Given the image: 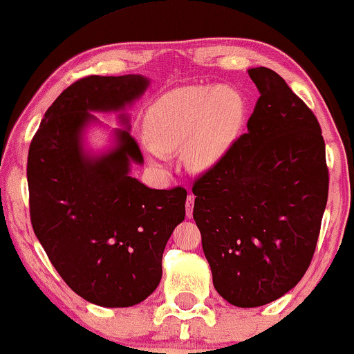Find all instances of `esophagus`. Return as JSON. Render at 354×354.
I'll use <instances>...</instances> for the list:
<instances>
[{
  "label": "esophagus",
  "instance_id": "esophagus-1",
  "mask_svg": "<svg viewBox=\"0 0 354 354\" xmlns=\"http://www.w3.org/2000/svg\"><path fill=\"white\" fill-rule=\"evenodd\" d=\"M194 203H195V195L189 194V197H187V202H185L187 218H192V216H194Z\"/></svg>",
  "mask_w": 354,
  "mask_h": 354
}]
</instances>
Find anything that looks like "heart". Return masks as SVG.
<instances>
[{
  "label": "heart",
  "mask_w": 354,
  "mask_h": 354,
  "mask_svg": "<svg viewBox=\"0 0 354 354\" xmlns=\"http://www.w3.org/2000/svg\"><path fill=\"white\" fill-rule=\"evenodd\" d=\"M244 118L241 95L225 86H189L169 91L152 104L146 116L157 162L164 152L184 149L192 170H207L223 157L236 138Z\"/></svg>",
  "instance_id": "obj_1"
}]
</instances>
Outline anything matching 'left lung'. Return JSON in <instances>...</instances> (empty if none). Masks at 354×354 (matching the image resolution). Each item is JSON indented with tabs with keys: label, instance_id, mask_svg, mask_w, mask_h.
<instances>
[{
	"label": "left lung",
	"instance_id": "obj_1",
	"mask_svg": "<svg viewBox=\"0 0 354 354\" xmlns=\"http://www.w3.org/2000/svg\"><path fill=\"white\" fill-rule=\"evenodd\" d=\"M248 73L261 93L248 133L192 187L213 286L243 308L297 286L312 263L328 198L315 115L274 71Z\"/></svg>",
	"mask_w": 354,
	"mask_h": 354
}]
</instances>
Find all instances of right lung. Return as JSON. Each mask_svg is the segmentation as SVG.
I'll return each mask as SVG.
<instances>
[{"label": "right lung", "instance_id": "right-lung-1", "mask_svg": "<svg viewBox=\"0 0 354 354\" xmlns=\"http://www.w3.org/2000/svg\"><path fill=\"white\" fill-rule=\"evenodd\" d=\"M141 75L80 78L44 115L28 154L30 223L60 277L100 307H131L162 277L170 234L185 218L187 190L149 189L129 176L142 164L136 139L118 129L116 147L88 156L82 146L90 111H120L141 97ZM120 120L128 124V116Z\"/></svg>", "mask_w": 354, "mask_h": 354}]
</instances>
